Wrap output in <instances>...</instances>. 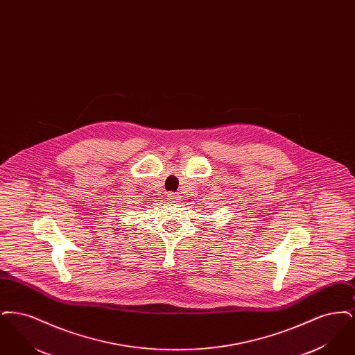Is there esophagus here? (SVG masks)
I'll list each match as a JSON object with an SVG mask.
<instances>
[{
  "label": "esophagus",
  "instance_id": "obj_1",
  "mask_svg": "<svg viewBox=\"0 0 355 355\" xmlns=\"http://www.w3.org/2000/svg\"><path fill=\"white\" fill-rule=\"evenodd\" d=\"M177 198H178V197H177V194H175V193H169V194H168V200H169V201L175 202V201H177Z\"/></svg>",
  "mask_w": 355,
  "mask_h": 355
}]
</instances>
